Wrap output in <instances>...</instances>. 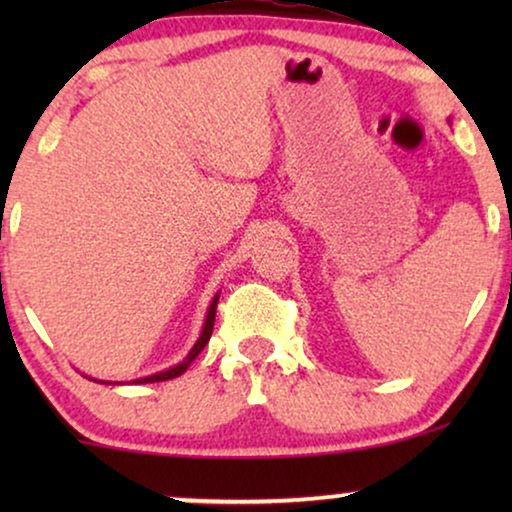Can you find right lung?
I'll use <instances>...</instances> for the list:
<instances>
[{
    "mask_svg": "<svg viewBox=\"0 0 512 512\" xmlns=\"http://www.w3.org/2000/svg\"><path fill=\"white\" fill-rule=\"evenodd\" d=\"M216 303H219V293H216L212 303H209V310H207V319H205V326H202V333L198 342H195L191 352H188V356L181 363H177V366L167 368L163 370V373H156V375H149V377H142V380H135V384H149V382H165V380H172V377H179L181 373H186V368L191 366V363L195 361V356H198L202 349H205V345L209 342V338H212V331H214V319H216ZM104 384H118V382H104Z\"/></svg>",
    "mask_w": 512,
    "mask_h": 512,
    "instance_id": "add662e5",
    "label": "right lung"
}]
</instances>
